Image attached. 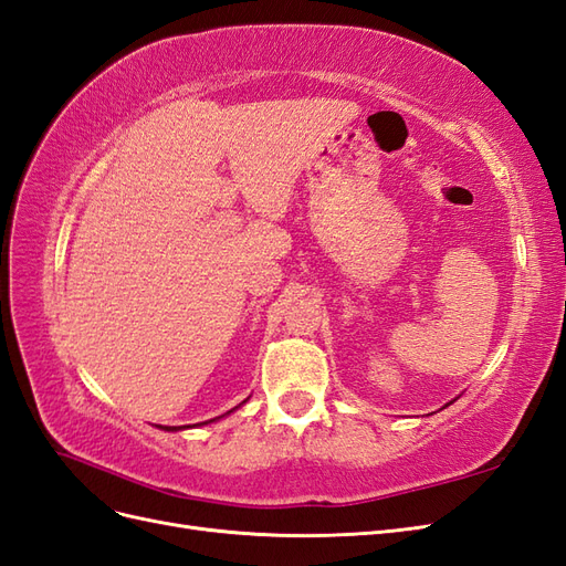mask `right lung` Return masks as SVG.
Wrapping results in <instances>:
<instances>
[{
    "mask_svg": "<svg viewBox=\"0 0 566 566\" xmlns=\"http://www.w3.org/2000/svg\"><path fill=\"white\" fill-rule=\"evenodd\" d=\"M245 401H248V399H245ZM245 401H243V403H245ZM243 403H241V406H243ZM241 406H235V408H241ZM235 408H231V410H229V413H224V416H231ZM224 416H219V418H224ZM219 418H212V420H205V422H198V424H208V422H214V420H219ZM158 427H160V430H165V432H179V430H188V427H191V424H181V427H165V424H158Z\"/></svg>",
    "mask_w": 566,
    "mask_h": 566,
    "instance_id": "add662e5",
    "label": "right lung"
}]
</instances>
